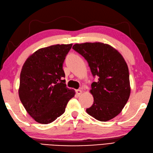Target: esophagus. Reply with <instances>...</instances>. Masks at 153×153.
I'll return each mask as SVG.
<instances>
[{
	"label": "esophagus",
	"instance_id": "34e87169",
	"mask_svg": "<svg viewBox=\"0 0 153 153\" xmlns=\"http://www.w3.org/2000/svg\"><path fill=\"white\" fill-rule=\"evenodd\" d=\"M76 93L77 95L79 96L82 93V91L81 89H77V90H76Z\"/></svg>",
	"mask_w": 153,
	"mask_h": 153
}]
</instances>
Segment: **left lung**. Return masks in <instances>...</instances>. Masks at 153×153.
Returning a JSON list of instances; mask_svg holds the SVG:
<instances>
[{
    "mask_svg": "<svg viewBox=\"0 0 153 153\" xmlns=\"http://www.w3.org/2000/svg\"><path fill=\"white\" fill-rule=\"evenodd\" d=\"M73 49L88 61L93 76H98V82H93L90 90L93 104L86 112L101 122L113 119L120 113L130 96L126 62L116 49L107 44H75Z\"/></svg>",
    "mask_w": 153,
    "mask_h": 153,
    "instance_id": "left-lung-1",
    "label": "left lung"
}]
</instances>
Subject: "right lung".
I'll return each instance as SVG.
<instances>
[{
  "instance_id": "1",
  "label": "right lung",
  "mask_w": 153,
  "mask_h": 153,
  "mask_svg": "<svg viewBox=\"0 0 153 153\" xmlns=\"http://www.w3.org/2000/svg\"><path fill=\"white\" fill-rule=\"evenodd\" d=\"M72 44H56L38 49L24 62L19 95L24 108L42 124L55 121L64 112L75 91L66 87L62 69Z\"/></svg>"
}]
</instances>
